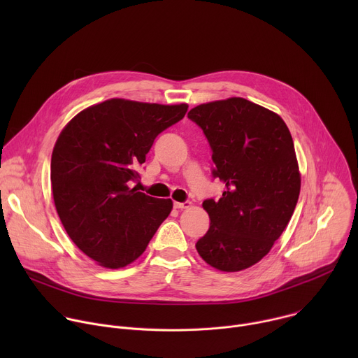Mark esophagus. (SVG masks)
Here are the masks:
<instances>
[{"label":"esophagus","instance_id":"esophagus-1","mask_svg":"<svg viewBox=\"0 0 358 358\" xmlns=\"http://www.w3.org/2000/svg\"><path fill=\"white\" fill-rule=\"evenodd\" d=\"M188 207H191V202L189 201H185V202H174V208H177V210H185V208H188Z\"/></svg>","mask_w":358,"mask_h":358}]
</instances>
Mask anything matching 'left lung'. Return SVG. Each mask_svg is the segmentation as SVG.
<instances>
[{
	"instance_id": "8db88e82",
	"label": "left lung",
	"mask_w": 358,
	"mask_h": 358,
	"mask_svg": "<svg viewBox=\"0 0 358 358\" xmlns=\"http://www.w3.org/2000/svg\"><path fill=\"white\" fill-rule=\"evenodd\" d=\"M213 150L222 196L206 199L210 229L195 243L222 272L243 271L269 253L289 224L300 192L290 131L282 117L242 97L210 101L188 112Z\"/></svg>"
}]
</instances>
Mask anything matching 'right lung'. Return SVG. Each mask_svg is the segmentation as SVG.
I'll return each instance as SVG.
<instances>
[{"instance_id": "obj_1", "label": "right lung", "mask_w": 358, "mask_h": 358, "mask_svg": "<svg viewBox=\"0 0 358 358\" xmlns=\"http://www.w3.org/2000/svg\"><path fill=\"white\" fill-rule=\"evenodd\" d=\"M187 109L109 99L82 110L59 134L50 160L55 207L69 238L100 266L134 262L170 215L171 199L130 182L156 137Z\"/></svg>"}]
</instances>
